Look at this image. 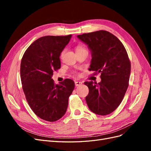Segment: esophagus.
I'll list each match as a JSON object with an SVG mask.
<instances>
[{"label": "esophagus", "mask_w": 151, "mask_h": 151, "mask_svg": "<svg viewBox=\"0 0 151 151\" xmlns=\"http://www.w3.org/2000/svg\"><path fill=\"white\" fill-rule=\"evenodd\" d=\"M83 84V83H81L80 81H75V85L76 86H79Z\"/></svg>", "instance_id": "34e87169"}]
</instances>
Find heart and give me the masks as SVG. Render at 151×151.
Returning <instances> with one entry per match:
<instances>
[{
	"label": "heart",
	"instance_id": "obj_1",
	"mask_svg": "<svg viewBox=\"0 0 151 151\" xmlns=\"http://www.w3.org/2000/svg\"><path fill=\"white\" fill-rule=\"evenodd\" d=\"M85 50V48L84 47H81V46H77L76 47V52H79V51H81V50ZM63 53H64V50H63V51L61 52V53H60V58H62L63 57Z\"/></svg>",
	"mask_w": 151,
	"mask_h": 151
}]
</instances>
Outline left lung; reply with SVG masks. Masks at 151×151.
<instances>
[{
  "label": "left lung",
  "instance_id": "left-lung-1",
  "mask_svg": "<svg viewBox=\"0 0 151 151\" xmlns=\"http://www.w3.org/2000/svg\"><path fill=\"white\" fill-rule=\"evenodd\" d=\"M77 38L88 45L92 54L89 70L101 73L100 83H84L89 88L86 101L91 111L108 115L119 106L129 86L131 64L125 48L115 35L104 30Z\"/></svg>",
  "mask_w": 151,
  "mask_h": 151
}]
</instances>
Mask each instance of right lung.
I'll list each match as a JSON object with an SVG mask.
<instances>
[{
    "mask_svg": "<svg viewBox=\"0 0 151 151\" xmlns=\"http://www.w3.org/2000/svg\"><path fill=\"white\" fill-rule=\"evenodd\" d=\"M72 35L45 36L32 43L22 56L20 74L29 106L42 119L55 122L67 111L74 82L66 79L55 84L53 71L60 68V53Z\"/></svg>",
    "mask_w": 151,
    "mask_h": 151,
    "instance_id": "add662e5",
    "label": "right lung"
}]
</instances>
